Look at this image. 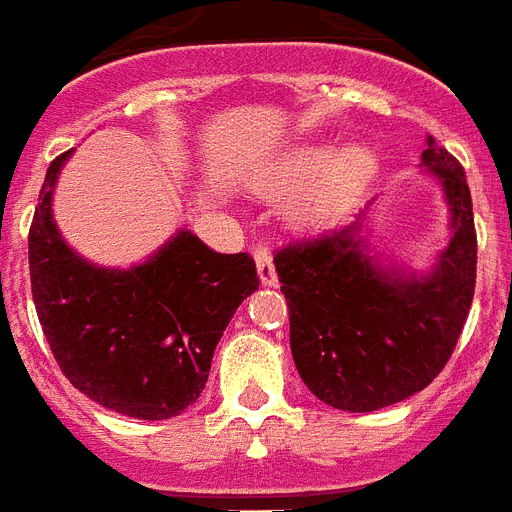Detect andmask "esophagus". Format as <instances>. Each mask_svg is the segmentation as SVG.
<instances>
[{"instance_id":"obj_1","label":"esophagus","mask_w":512,"mask_h":512,"mask_svg":"<svg viewBox=\"0 0 512 512\" xmlns=\"http://www.w3.org/2000/svg\"><path fill=\"white\" fill-rule=\"evenodd\" d=\"M253 259H256V269H259L261 285H277V272H275V264H272V253H269V248L259 245V248L253 251Z\"/></svg>"}]
</instances>
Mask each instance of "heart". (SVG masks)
<instances>
[{"label": "heart", "mask_w": 512, "mask_h": 512, "mask_svg": "<svg viewBox=\"0 0 512 512\" xmlns=\"http://www.w3.org/2000/svg\"><path fill=\"white\" fill-rule=\"evenodd\" d=\"M330 150L327 147H306L301 153L282 163L280 169L267 179L264 192L282 198L290 192L301 190L320 174L325 165L328 169L314 182L298 200V219L309 227H322L341 216L354 200L362 195L370 179L375 177V155L365 147H349L333 158L330 164Z\"/></svg>", "instance_id": "obj_1"}]
</instances>
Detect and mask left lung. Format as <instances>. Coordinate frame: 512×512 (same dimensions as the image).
<instances>
[{"label":"left lung","mask_w":512,"mask_h":512,"mask_svg":"<svg viewBox=\"0 0 512 512\" xmlns=\"http://www.w3.org/2000/svg\"><path fill=\"white\" fill-rule=\"evenodd\" d=\"M423 166L441 182L452 237L428 275L383 269L362 224L298 240L275 256L290 309L293 362L320 402L372 412L423 391L452 357L476 288V227L468 179L428 137Z\"/></svg>","instance_id":"8db88e82"}]
</instances>
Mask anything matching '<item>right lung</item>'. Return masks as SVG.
Listing matches in <instances>:
<instances>
[{"mask_svg": "<svg viewBox=\"0 0 512 512\" xmlns=\"http://www.w3.org/2000/svg\"><path fill=\"white\" fill-rule=\"evenodd\" d=\"M71 153L49 163L28 232L31 293L49 349L65 378L105 410L174 418L206 388L216 343L259 290L256 264L179 230L140 267H94L52 219V190Z\"/></svg>", "mask_w": 512, "mask_h": 512, "instance_id": "right-lung-1", "label": "right lung"}]
</instances>
